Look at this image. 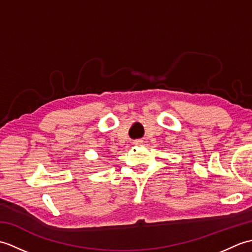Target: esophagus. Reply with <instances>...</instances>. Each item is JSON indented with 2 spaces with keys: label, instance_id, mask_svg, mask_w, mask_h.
<instances>
[{
  "label": "esophagus",
  "instance_id": "esophagus-1",
  "mask_svg": "<svg viewBox=\"0 0 252 252\" xmlns=\"http://www.w3.org/2000/svg\"><path fill=\"white\" fill-rule=\"evenodd\" d=\"M142 144H143V141H141V140H136L133 142V145H135V146H140V145H142Z\"/></svg>",
  "mask_w": 252,
  "mask_h": 252
}]
</instances>
